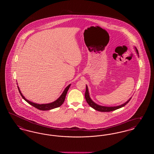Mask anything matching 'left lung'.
<instances>
[{"label":"left lung","mask_w":154,"mask_h":154,"mask_svg":"<svg viewBox=\"0 0 154 154\" xmlns=\"http://www.w3.org/2000/svg\"><path fill=\"white\" fill-rule=\"evenodd\" d=\"M135 49H136V51L137 52V54L139 55L138 50H137L136 48H135ZM85 99H86L87 102L88 103V104H89L91 107H92V108L94 109L95 110L99 111H101V112H110V111H112L117 110L118 109H120V108H121V107L125 106L126 104H128V102L131 100V98H132V97H131L127 102H126L125 103L121 104V105L117 106H113V107L103 106H100V105H99V104H96V103H95L94 102H93V101L92 100V99H91V97H90V96H89L87 85H86V91H85Z\"/></svg>","instance_id":"obj_1"}]
</instances>
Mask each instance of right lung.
I'll use <instances>...</instances> for the list:
<instances>
[{"label": "right lung", "instance_id": "add662e5", "mask_svg": "<svg viewBox=\"0 0 154 154\" xmlns=\"http://www.w3.org/2000/svg\"><path fill=\"white\" fill-rule=\"evenodd\" d=\"M70 85L71 84H69L67 87H66L64 91L63 92V93L62 94V95H60V96L59 97L58 99L57 100H56L55 101L53 102L50 103H47V104H37V103H35L32 102H30L28 100H27L22 94L20 88L18 86V91H19V92L21 96H22V98L26 102L28 103L29 104L32 105V106L35 107V108H36L37 109L40 110H43V111H45V110H51V109H54L55 108H57L60 107L63 102L65 101V97H66V94H67V92L69 89V87H70Z\"/></svg>", "mask_w": 154, "mask_h": 154}]
</instances>
